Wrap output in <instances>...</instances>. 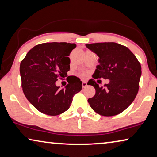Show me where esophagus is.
Returning <instances> with one entry per match:
<instances>
[{"label": "esophagus", "mask_w": 157, "mask_h": 157, "mask_svg": "<svg viewBox=\"0 0 157 157\" xmlns=\"http://www.w3.org/2000/svg\"><path fill=\"white\" fill-rule=\"evenodd\" d=\"M87 86V83H86V82H82V88H85L86 86Z\"/></svg>", "instance_id": "1"}]
</instances>
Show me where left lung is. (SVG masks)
Instances as JSON below:
<instances>
[{
  "label": "left lung",
  "mask_w": 157,
  "mask_h": 157,
  "mask_svg": "<svg viewBox=\"0 0 157 157\" xmlns=\"http://www.w3.org/2000/svg\"><path fill=\"white\" fill-rule=\"evenodd\" d=\"M86 46L99 58L94 78L110 80L104 86L92 79L89 80L87 85L96 90L95 95L88 99L91 108L104 116L122 113L138 92L141 65L129 48L119 44L105 42L86 44Z\"/></svg>",
  "instance_id": "8db88e82"
}]
</instances>
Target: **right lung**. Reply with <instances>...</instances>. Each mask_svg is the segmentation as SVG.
Masks as SVG:
<instances>
[{
    "instance_id": "obj_1",
    "label": "right lung",
    "mask_w": 157,
    "mask_h": 157,
    "mask_svg": "<svg viewBox=\"0 0 157 157\" xmlns=\"http://www.w3.org/2000/svg\"><path fill=\"white\" fill-rule=\"evenodd\" d=\"M75 44L44 43L35 46L22 60L20 72L25 97L39 111L57 116L70 108L73 96L82 90L78 78L60 90L58 79L66 77L71 60L67 57Z\"/></svg>"
}]
</instances>
